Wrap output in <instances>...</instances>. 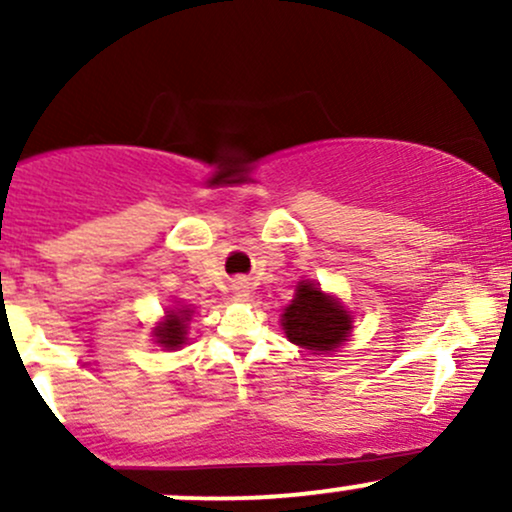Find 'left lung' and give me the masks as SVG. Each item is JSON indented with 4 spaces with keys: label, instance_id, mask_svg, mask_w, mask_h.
I'll return each mask as SVG.
<instances>
[{
    "label": "left lung",
    "instance_id": "left-lung-1",
    "mask_svg": "<svg viewBox=\"0 0 512 512\" xmlns=\"http://www.w3.org/2000/svg\"><path fill=\"white\" fill-rule=\"evenodd\" d=\"M281 325L286 337L303 349L334 351L349 337L351 317L332 296H325L310 281H301Z\"/></svg>",
    "mask_w": 512,
    "mask_h": 512
}]
</instances>
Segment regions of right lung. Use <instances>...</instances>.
<instances>
[{"label":"right lung","instance_id":"obj_1","mask_svg":"<svg viewBox=\"0 0 512 512\" xmlns=\"http://www.w3.org/2000/svg\"><path fill=\"white\" fill-rule=\"evenodd\" d=\"M187 322H190V310H175L168 315V320L161 327H156V342L163 344L166 349H175V346L185 344Z\"/></svg>","mask_w":512,"mask_h":512}]
</instances>
